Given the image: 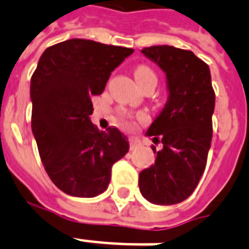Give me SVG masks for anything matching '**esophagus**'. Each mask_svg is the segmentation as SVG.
Wrapping results in <instances>:
<instances>
[{"mask_svg": "<svg viewBox=\"0 0 249 249\" xmlns=\"http://www.w3.org/2000/svg\"><path fill=\"white\" fill-rule=\"evenodd\" d=\"M129 144H130V150H136V148H138L141 146V142L138 140H136V138H132V140L129 141Z\"/></svg>", "mask_w": 249, "mask_h": 249, "instance_id": "esophagus-1", "label": "esophagus"}]
</instances>
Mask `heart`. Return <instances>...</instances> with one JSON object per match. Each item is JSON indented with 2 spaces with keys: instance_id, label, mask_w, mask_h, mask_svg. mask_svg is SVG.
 I'll return each mask as SVG.
<instances>
[{
  "instance_id": "heart-1",
  "label": "heart",
  "mask_w": 249,
  "mask_h": 249,
  "mask_svg": "<svg viewBox=\"0 0 249 249\" xmlns=\"http://www.w3.org/2000/svg\"><path fill=\"white\" fill-rule=\"evenodd\" d=\"M134 77H136L137 83H138L140 86L143 85V84L146 83V81H148V80H156L155 72L152 71L150 67H147V66H144V64L138 66V67L134 70ZM117 116H119V120H120L123 126H125V128H133V126H134V121H133V119L132 117H129L125 112L120 111V112L117 113Z\"/></svg>"
}]
</instances>
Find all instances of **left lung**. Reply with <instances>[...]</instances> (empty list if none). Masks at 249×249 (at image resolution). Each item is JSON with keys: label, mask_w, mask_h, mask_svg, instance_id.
<instances>
[{"label": "left lung", "mask_w": 249, "mask_h": 249, "mask_svg": "<svg viewBox=\"0 0 249 249\" xmlns=\"http://www.w3.org/2000/svg\"><path fill=\"white\" fill-rule=\"evenodd\" d=\"M142 53L165 72L169 98L147 130L163 148L152 146L155 164L141 172L138 183L150 203L177 204L194 193L207 165L214 111L211 72L190 50L163 45Z\"/></svg>", "instance_id": "left-lung-1"}]
</instances>
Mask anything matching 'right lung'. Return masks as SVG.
<instances>
[{
  "label": "right lung",
  "instance_id": "right-lung-1",
  "mask_svg": "<svg viewBox=\"0 0 249 249\" xmlns=\"http://www.w3.org/2000/svg\"><path fill=\"white\" fill-rule=\"evenodd\" d=\"M133 49L72 38L49 46L31 79L32 132L41 161L63 193L93 197L107 190L111 168L129 151L116 128L101 132L90 121L91 98Z\"/></svg>",
  "mask_w": 249,
  "mask_h": 249
}]
</instances>
